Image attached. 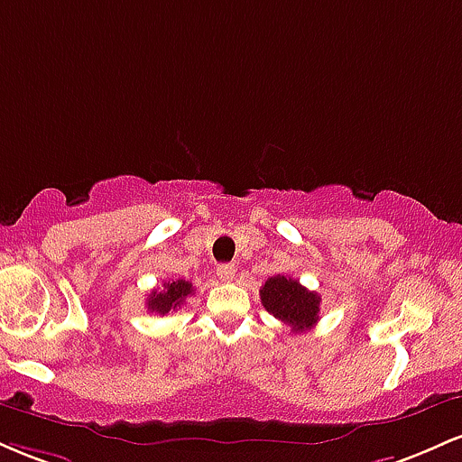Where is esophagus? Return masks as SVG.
Here are the masks:
<instances>
[{
	"instance_id": "esophagus-1",
	"label": "esophagus",
	"mask_w": 462,
	"mask_h": 462,
	"mask_svg": "<svg viewBox=\"0 0 462 462\" xmlns=\"http://www.w3.org/2000/svg\"><path fill=\"white\" fill-rule=\"evenodd\" d=\"M235 273H236V267L232 263L219 264V267H217V275H219V280H224V282H230V280L235 278Z\"/></svg>"
}]
</instances>
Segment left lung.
<instances>
[{"label":"left lung","instance_id":"8db88e82","mask_svg":"<svg viewBox=\"0 0 462 462\" xmlns=\"http://www.w3.org/2000/svg\"><path fill=\"white\" fill-rule=\"evenodd\" d=\"M261 300L267 312L291 326L293 332L310 330L319 319V295L286 275L269 278L261 289Z\"/></svg>","mask_w":462,"mask_h":462}]
</instances>
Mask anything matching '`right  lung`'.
Returning a JSON list of instances; mask_svg holds the SVG:
<instances>
[{
  "instance_id": "1",
  "label": "right lung",
  "mask_w": 462,
  "mask_h": 462,
  "mask_svg": "<svg viewBox=\"0 0 462 462\" xmlns=\"http://www.w3.org/2000/svg\"><path fill=\"white\" fill-rule=\"evenodd\" d=\"M189 295H193V284L187 280H169L162 284V289L152 291L147 298V310L156 312V315H167V312L178 310Z\"/></svg>"
}]
</instances>
